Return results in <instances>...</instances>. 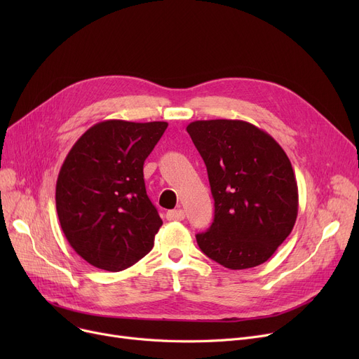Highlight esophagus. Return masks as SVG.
<instances>
[{"label":"esophagus","mask_w":359,"mask_h":359,"mask_svg":"<svg viewBox=\"0 0 359 359\" xmlns=\"http://www.w3.org/2000/svg\"><path fill=\"white\" fill-rule=\"evenodd\" d=\"M165 218H167L168 221H182V219H184V212H183V210L168 211V212L165 214Z\"/></svg>","instance_id":"34e87169"}]
</instances>
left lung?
<instances>
[{
  "label": "left lung",
  "mask_w": 359,
  "mask_h": 359,
  "mask_svg": "<svg viewBox=\"0 0 359 359\" xmlns=\"http://www.w3.org/2000/svg\"><path fill=\"white\" fill-rule=\"evenodd\" d=\"M186 130L205 161L214 198L201 250L229 269L265 263L291 234L298 187L282 147L257 126L233 119L195 121Z\"/></svg>",
  "instance_id": "left-lung-1"
}]
</instances>
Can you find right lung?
Instances as JSON below:
<instances>
[{
    "instance_id": "right-lung-1",
    "label": "right lung",
    "mask_w": 359,
    "mask_h": 359,
    "mask_svg": "<svg viewBox=\"0 0 359 359\" xmlns=\"http://www.w3.org/2000/svg\"><path fill=\"white\" fill-rule=\"evenodd\" d=\"M167 122H99L72 145L56 180V212L75 253L119 272L154 246L163 221L144 183V161Z\"/></svg>"
}]
</instances>
